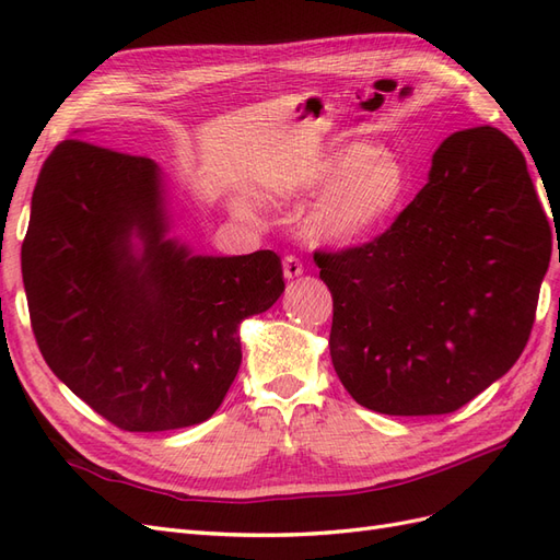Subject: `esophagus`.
<instances>
[{"label":"esophagus","mask_w":560,"mask_h":560,"mask_svg":"<svg viewBox=\"0 0 560 560\" xmlns=\"http://www.w3.org/2000/svg\"><path fill=\"white\" fill-rule=\"evenodd\" d=\"M282 270H284V278H296L303 273V264L299 257H294V254H287L282 259Z\"/></svg>","instance_id":"esophagus-1"}]
</instances>
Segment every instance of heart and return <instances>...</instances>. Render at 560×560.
I'll use <instances>...</instances> for the list:
<instances>
[{"instance_id": "heart-1", "label": "heart", "mask_w": 560, "mask_h": 560, "mask_svg": "<svg viewBox=\"0 0 560 560\" xmlns=\"http://www.w3.org/2000/svg\"><path fill=\"white\" fill-rule=\"evenodd\" d=\"M301 184L306 189H327L306 219L311 238L350 245L393 217L409 186V173L393 151L348 142L313 163Z\"/></svg>"}]
</instances>
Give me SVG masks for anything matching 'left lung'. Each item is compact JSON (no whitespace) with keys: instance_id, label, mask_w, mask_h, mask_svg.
<instances>
[{"instance_id":"left-lung-1","label":"left lung","mask_w":560,"mask_h":560,"mask_svg":"<svg viewBox=\"0 0 560 560\" xmlns=\"http://www.w3.org/2000/svg\"><path fill=\"white\" fill-rule=\"evenodd\" d=\"M549 257L518 147L493 126L453 132L381 235L313 254L334 299L338 378L378 413L457 411L521 358Z\"/></svg>"}]
</instances>
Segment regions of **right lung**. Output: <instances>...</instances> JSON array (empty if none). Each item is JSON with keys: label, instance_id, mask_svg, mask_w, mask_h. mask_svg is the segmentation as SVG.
Wrapping results in <instances>:
<instances>
[{"label": "right lung", "instance_id": "1", "mask_svg": "<svg viewBox=\"0 0 560 560\" xmlns=\"http://www.w3.org/2000/svg\"><path fill=\"white\" fill-rule=\"evenodd\" d=\"M165 233L151 159L70 138L44 161L21 249L32 331L50 371L126 432L208 420L238 374V325L284 290L276 252L194 257Z\"/></svg>", "mask_w": 560, "mask_h": 560}]
</instances>
